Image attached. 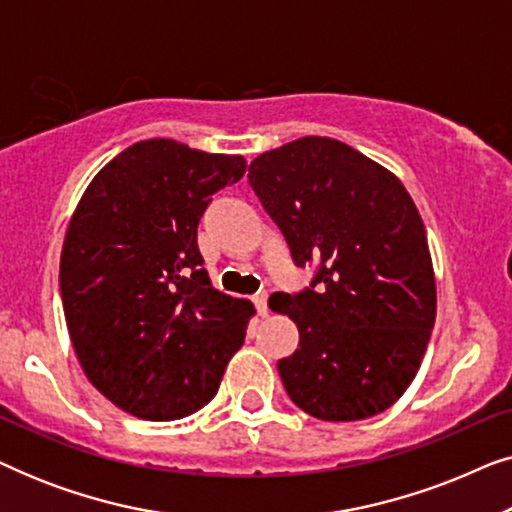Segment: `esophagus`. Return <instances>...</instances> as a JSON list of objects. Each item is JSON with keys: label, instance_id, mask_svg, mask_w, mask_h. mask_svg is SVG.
I'll return each instance as SVG.
<instances>
[{"label": "esophagus", "instance_id": "34e87169", "mask_svg": "<svg viewBox=\"0 0 512 512\" xmlns=\"http://www.w3.org/2000/svg\"><path fill=\"white\" fill-rule=\"evenodd\" d=\"M254 305H256L258 314H261V317H265V314H268V293L258 291L256 296H254Z\"/></svg>", "mask_w": 512, "mask_h": 512}]
</instances>
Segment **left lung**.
<instances>
[{
  "instance_id": "8db88e82",
  "label": "left lung",
  "mask_w": 512,
  "mask_h": 512,
  "mask_svg": "<svg viewBox=\"0 0 512 512\" xmlns=\"http://www.w3.org/2000/svg\"><path fill=\"white\" fill-rule=\"evenodd\" d=\"M249 184L289 244L314 265L310 286L272 293L298 324V349L277 361L307 415H380L415 380L436 321V279L415 202L389 170L331 137L265 151Z\"/></svg>"
}]
</instances>
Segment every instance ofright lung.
Instances as JSON below:
<instances>
[{"label": "right lung", "instance_id": "1", "mask_svg": "<svg viewBox=\"0 0 512 512\" xmlns=\"http://www.w3.org/2000/svg\"><path fill=\"white\" fill-rule=\"evenodd\" d=\"M242 156L146 139L104 165L69 221L60 296L93 387L130 415H191L219 391L254 305L216 291L198 223Z\"/></svg>", "mask_w": 512, "mask_h": 512}]
</instances>
